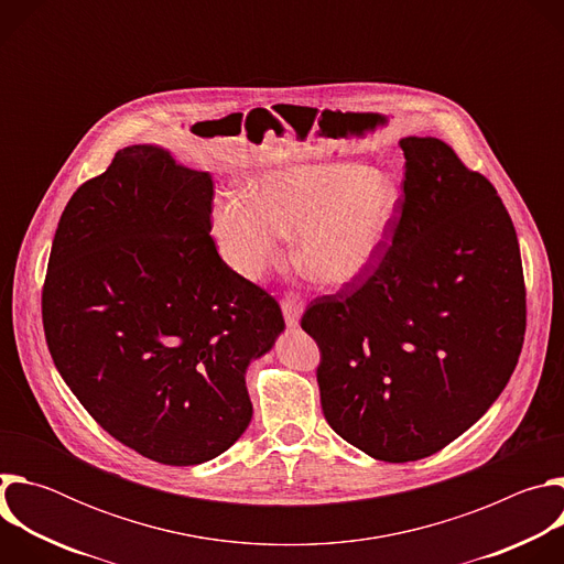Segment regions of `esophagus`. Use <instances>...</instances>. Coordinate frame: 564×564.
I'll list each match as a JSON object with an SVG mask.
<instances>
[{
  "instance_id": "1",
  "label": "esophagus",
  "mask_w": 564,
  "mask_h": 564,
  "mask_svg": "<svg viewBox=\"0 0 564 564\" xmlns=\"http://www.w3.org/2000/svg\"><path fill=\"white\" fill-rule=\"evenodd\" d=\"M281 310H283L288 328L299 326V318L303 314V303H301V299L296 294H285L283 301H281Z\"/></svg>"
}]
</instances>
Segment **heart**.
Wrapping results in <instances>:
<instances>
[{
  "mask_svg": "<svg viewBox=\"0 0 564 564\" xmlns=\"http://www.w3.org/2000/svg\"><path fill=\"white\" fill-rule=\"evenodd\" d=\"M399 207V185L368 165H290L261 174L250 194L220 196L212 234L227 265L248 279L281 259V238L299 236V270L324 288H346L375 265Z\"/></svg>",
  "mask_w": 564,
  "mask_h": 564,
  "instance_id": "b5f03b06",
  "label": "heart"
}]
</instances>
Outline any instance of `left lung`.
I'll return each mask as SVG.
<instances>
[{
  "instance_id": "left-lung-1",
  "label": "left lung",
  "mask_w": 564,
  "mask_h": 564,
  "mask_svg": "<svg viewBox=\"0 0 564 564\" xmlns=\"http://www.w3.org/2000/svg\"><path fill=\"white\" fill-rule=\"evenodd\" d=\"M404 198L375 265L316 296L321 409L383 462L442 451L485 415L516 370L527 290L516 227L496 187L440 138H404Z\"/></svg>"
}]
</instances>
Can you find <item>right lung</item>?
Masks as SVG:
<instances>
[{
    "instance_id": "1",
    "label": "right lung",
    "mask_w": 564,
    "mask_h": 564,
    "mask_svg": "<svg viewBox=\"0 0 564 564\" xmlns=\"http://www.w3.org/2000/svg\"><path fill=\"white\" fill-rule=\"evenodd\" d=\"M209 174L120 149L79 185L42 288L66 386L120 444L170 466L225 453L252 420L246 370L285 328L272 294L216 250Z\"/></svg>"
}]
</instances>
